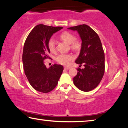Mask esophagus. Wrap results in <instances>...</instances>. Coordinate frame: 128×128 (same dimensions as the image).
<instances>
[{
	"mask_svg": "<svg viewBox=\"0 0 128 128\" xmlns=\"http://www.w3.org/2000/svg\"><path fill=\"white\" fill-rule=\"evenodd\" d=\"M70 68L69 66H64V69H66V70H68V69H69Z\"/></svg>",
	"mask_w": 128,
	"mask_h": 128,
	"instance_id": "34e87169",
	"label": "esophagus"
}]
</instances>
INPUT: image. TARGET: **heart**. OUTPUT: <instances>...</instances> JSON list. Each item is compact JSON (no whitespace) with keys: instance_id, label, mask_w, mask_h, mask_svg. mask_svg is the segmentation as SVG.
I'll return each instance as SVG.
<instances>
[{"instance_id":"b5f03b06","label":"heart","mask_w":128,"mask_h":128,"mask_svg":"<svg viewBox=\"0 0 128 128\" xmlns=\"http://www.w3.org/2000/svg\"><path fill=\"white\" fill-rule=\"evenodd\" d=\"M59 38L61 40L70 44V48L74 50H78L81 47V42L79 39L74 38V36L69 32H64L60 34ZM48 47L51 52L56 51L55 42L52 38L48 41ZM73 59V56L70 54H60L56 57V61L64 66L68 65L71 60Z\"/></svg>"}]
</instances>
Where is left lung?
<instances>
[{
    "mask_svg": "<svg viewBox=\"0 0 128 128\" xmlns=\"http://www.w3.org/2000/svg\"><path fill=\"white\" fill-rule=\"evenodd\" d=\"M77 30L82 40L80 54L76 60L85 68H78L73 83L83 92H90L97 87L103 77L105 70L104 52L100 38L89 26L85 24L68 28Z\"/></svg>",
    "mask_w": 128,
    "mask_h": 128,
    "instance_id": "1",
    "label": "left lung"
}]
</instances>
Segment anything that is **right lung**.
I'll return each mask as SVG.
<instances>
[{
	"mask_svg": "<svg viewBox=\"0 0 128 128\" xmlns=\"http://www.w3.org/2000/svg\"><path fill=\"white\" fill-rule=\"evenodd\" d=\"M40 24L30 32L24 43L22 62L25 74L31 86L38 92L47 93L57 86L64 68L55 64L47 68L44 60L50 58L48 40L54 33L62 29Z\"/></svg>",
	"mask_w": 128,
	"mask_h": 128,
	"instance_id": "add662e5",
	"label": "right lung"
}]
</instances>
